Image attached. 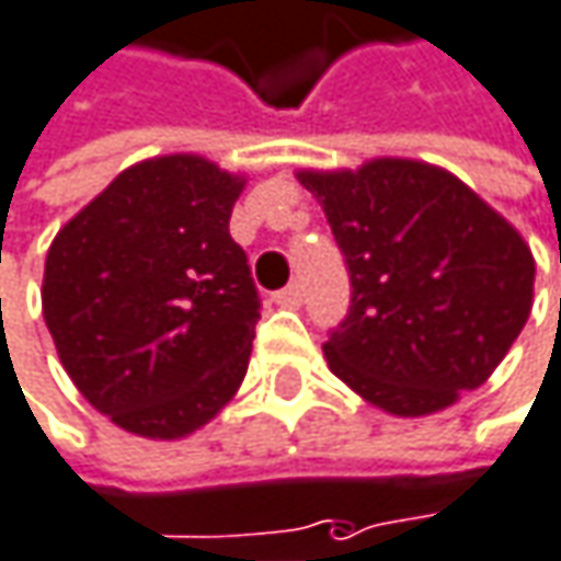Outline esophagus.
<instances>
[{
  "instance_id": "esophagus-1",
  "label": "esophagus",
  "mask_w": 561,
  "mask_h": 561,
  "mask_svg": "<svg viewBox=\"0 0 561 561\" xmlns=\"http://www.w3.org/2000/svg\"><path fill=\"white\" fill-rule=\"evenodd\" d=\"M301 298H305V291H301L298 282H295V285H285L282 291H276V305H282V308H298Z\"/></svg>"
}]
</instances>
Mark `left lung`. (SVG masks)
Wrapping results in <instances>:
<instances>
[{"label": "left lung", "mask_w": 561, "mask_h": 561, "mask_svg": "<svg viewBox=\"0 0 561 561\" xmlns=\"http://www.w3.org/2000/svg\"><path fill=\"white\" fill-rule=\"evenodd\" d=\"M346 256L350 314L324 359L363 401L427 417L501 366L534 308L530 243L443 167L373 157L298 170Z\"/></svg>", "instance_id": "1"}]
</instances>
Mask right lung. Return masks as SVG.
Masks as SVG:
<instances>
[{"instance_id":"add662e5","label":"right lung","mask_w":561,"mask_h":561,"mask_svg":"<svg viewBox=\"0 0 561 561\" xmlns=\"http://www.w3.org/2000/svg\"><path fill=\"white\" fill-rule=\"evenodd\" d=\"M243 185L202 153L147 157L50 240L44 324L79 394L115 427L182 439L243 382L260 321L228 230Z\"/></svg>"}]
</instances>
